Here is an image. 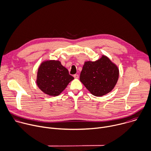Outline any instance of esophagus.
I'll list each match as a JSON object with an SVG mask.
<instances>
[{
  "label": "esophagus",
  "instance_id": "1",
  "mask_svg": "<svg viewBox=\"0 0 151 151\" xmlns=\"http://www.w3.org/2000/svg\"><path fill=\"white\" fill-rule=\"evenodd\" d=\"M73 76H74V77L75 78H78L79 77V76H78V74H74Z\"/></svg>",
  "mask_w": 151,
  "mask_h": 151
}]
</instances>
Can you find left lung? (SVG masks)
Here are the masks:
<instances>
[{
	"instance_id": "left-lung-1",
	"label": "left lung",
	"mask_w": 151,
	"mask_h": 151,
	"mask_svg": "<svg viewBox=\"0 0 151 151\" xmlns=\"http://www.w3.org/2000/svg\"><path fill=\"white\" fill-rule=\"evenodd\" d=\"M119 77V70L106 56L96 61H86L80 73V80L95 96H102L114 88Z\"/></svg>"
}]
</instances>
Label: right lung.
<instances>
[{
  "label": "right lung",
  "mask_w": 151,
  "mask_h": 151,
  "mask_svg": "<svg viewBox=\"0 0 151 151\" xmlns=\"http://www.w3.org/2000/svg\"><path fill=\"white\" fill-rule=\"evenodd\" d=\"M74 78L61 62L49 60L43 62L39 67L36 83L43 93L56 96L61 93Z\"/></svg>",
  "instance_id": "right-lung-1"
}]
</instances>
